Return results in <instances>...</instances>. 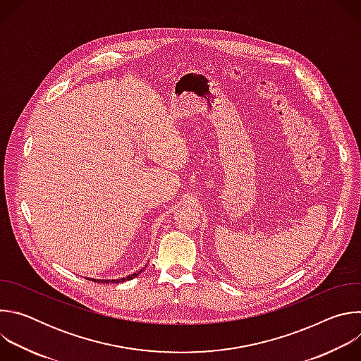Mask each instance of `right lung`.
<instances>
[{
  "mask_svg": "<svg viewBox=\"0 0 361 361\" xmlns=\"http://www.w3.org/2000/svg\"><path fill=\"white\" fill-rule=\"evenodd\" d=\"M142 270H144V269H142ZM142 270H140V271H137V273H133V274H130V276H127V277H121V279H118V280H94V281H97V283H106V284L123 283V281H126V280H133V279H135L140 273H142Z\"/></svg>",
  "mask_w": 361,
  "mask_h": 361,
  "instance_id": "obj_1",
  "label": "right lung"
}]
</instances>
